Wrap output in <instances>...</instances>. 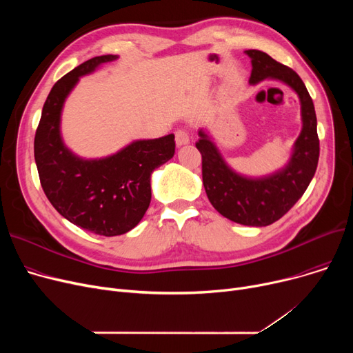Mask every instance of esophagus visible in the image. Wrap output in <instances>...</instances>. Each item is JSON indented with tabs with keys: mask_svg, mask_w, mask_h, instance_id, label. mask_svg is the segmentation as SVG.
<instances>
[{
	"mask_svg": "<svg viewBox=\"0 0 353 353\" xmlns=\"http://www.w3.org/2000/svg\"><path fill=\"white\" fill-rule=\"evenodd\" d=\"M189 143H190V139H189L188 132H184V130H177V132H176V144L179 147H181V145L189 144Z\"/></svg>",
	"mask_w": 353,
	"mask_h": 353,
	"instance_id": "esophagus-1",
	"label": "esophagus"
}]
</instances>
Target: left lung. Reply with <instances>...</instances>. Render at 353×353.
Listing matches in <instances>:
<instances>
[{
	"label": "left lung",
	"instance_id": "obj_1",
	"mask_svg": "<svg viewBox=\"0 0 353 353\" xmlns=\"http://www.w3.org/2000/svg\"><path fill=\"white\" fill-rule=\"evenodd\" d=\"M245 52L252 60V85L266 79L277 80L289 85L299 97L302 132L293 144L288 164L263 177H248L236 173L225 161L205 128L199 130L196 147L201 153L203 186L213 208L239 225L263 228L286 214L313 179L319 160L318 121L313 101L298 74L263 51Z\"/></svg>",
	"mask_w": 353,
	"mask_h": 353
}]
</instances>
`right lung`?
<instances>
[{
	"instance_id": "obj_1",
	"label": "right lung",
	"mask_w": 353,
	"mask_h": 353,
	"mask_svg": "<svg viewBox=\"0 0 353 353\" xmlns=\"http://www.w3.org/2000/svg\"><path fill=\"white\" fill-rule=\"evenodd\" d=\"M113 54L99 55L71 70L51 88L34 139L43 190L54 209L72 225L100 236H119L139 225L152 200V173L174 156V134L136 140L117 153L83 159L64 144L60 124L65 99L80 77Z\"/></svg>"
}]
</instances>
